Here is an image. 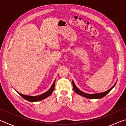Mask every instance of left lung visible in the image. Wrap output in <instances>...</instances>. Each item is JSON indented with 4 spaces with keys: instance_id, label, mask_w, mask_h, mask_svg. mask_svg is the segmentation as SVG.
<instances>
[{
    "instance_id": "1",
    "label": "left lung",
    "mask_w": 126,
    "mask_h": 126,
    "mask_svg": "<svg viewBox=\"0 0 126 126\" xmlns=\"http://www.w3.org/2000/svg\"><path fill=\"white\" fill-rule=\"evenodd\" d=\"M116 83H117V82H116V83H115L110 89H108V91H107L106 92H104L100 93H95V94H88V93L83 92L79 90V89L77 87H76L75 83H74V82H73V80L72 81L73 89H74V92H75L76 93H77L78 94H79L80 95H82V96H83V97H86V98H89V99H97V98L99 99V98H102L104 97L105 95L109 93L110 91L112 90V88L115 86Z\"/></svg>"
}]
</instances>
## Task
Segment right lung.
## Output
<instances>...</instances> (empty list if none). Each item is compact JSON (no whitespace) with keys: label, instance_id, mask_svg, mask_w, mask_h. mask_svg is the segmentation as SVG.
<instances>
[{"label":"right lung","instance_id":"right-lung-1","mask_svg":"<svg viewBox=\"0 0 126 126\" xmlns=\"http://www.w3.org/2000/svg\"><path fill=\"white\" fill-rule=\"evenodd\" d=\"M55 80H54V82H53V84L51 86L50 88L49 89L48 91H47L46 92L42 94L39 95H37V96H31V95H24L23 94H21L20 93L18 92L19 94L22 96L23 98L25 99V100H27L29 102H37V101H42V100L46 98L47 97H48L52 94V92L54 91V86H55Z\"/></svg>","mask_w":126,"mask_h":126}]
</instances>
